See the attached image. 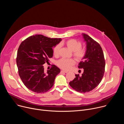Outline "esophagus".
Here are the masks:
<instances>
[{
	"label": "esophagus",
	"instance_id": "34e87169",
	"mask_svg": "<svg viewBox=\"0 0 124 124\" xmlns=\"http://www.w3.org/2000/svg\"><path fill=\"white\" fill-rule=\"evenodd\" d=\"M60 73H67V72L65 71V70H61V72H60Z\"/></svg>",
	"mask_w": 124,
	"mask_h": 124
}]
</instances>
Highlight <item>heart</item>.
I'll return each instance as SVG.
<instances>
[{
    "label": "heart",
    "mask_w": 124,
    "mask_h": 124,
    "mask_svg": "<svg viewBox=\"0 0 124 124\" xmlns=\"http://www.w3.org/2000/svg\"><path fill=\"white\" fill-rule=\"evenodd\" d=\"M67 46L73 52V55L77 61L82 60L85 57L86 50L85 48L81 47V43L75 39H70L66 43ZM61 44H57L53 49V54L55 56L59 54ZM75 61L73 59L61 58L57 62L58 66L64 70H69L73 65Z\"/></svg>",
    "instance_id": "heart-1"
}]
</instances>
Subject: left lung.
I'll return each mask as SVG.
<instances>
[{"label": "left lung", "mask_w": 124, "mask_h": 124, "mask_svg": "<svg viewBox=\"0 0 124 124\" xmlns=\"http://www.w3.org/2000/svg\"><path fill=\"white\" fill-rule=\"evenodd\" d=\"M82 36L86 43V54L78 67L83 69V73L81 75L76 74L75 79L69 84L76 91L86 93L92 91L101 82L105 62L100 44L86 34L82 33Z\"/></svg>", "instance_id": "8db88e82"}]
</instances>
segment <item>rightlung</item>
Listing matches in <instances>:
<instances>
[{
  "label": "right lung",
  "instance_id": "right-lung-1",
  "mask_svg": "<svg viewBox=\"0 0 124 124\" xmlns=\"http://www.w3.org/2000/svg\"><path fill=\"white\" fill-rule=\"evenodd\" d=\"M61 38H50L43 35H35L22 42L16 59L19 76L30 90L43 93L54 84L60 70L53 65L46 72L43 65L48 63L53 56V46L61 41Z\"/></svg>",
  "mask_w": 124,
  "mask_h": 124
}]
</instances>
